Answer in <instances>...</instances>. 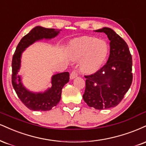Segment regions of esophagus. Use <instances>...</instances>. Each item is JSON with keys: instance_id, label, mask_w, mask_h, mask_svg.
Segmentation results:
<instances>
[{"instance_id": "esophagus-1", "label": "esophagus", "mask_w": 146, "mask_h": 146, "mask_svg": "<svg viewBox=\"0 0 146 146\" xmlns=\"http://www.w3.org/2000/svg\"><path fill=\"white\" fill-rule=\"evenodd\" d=\"M77 76H78V73H77V71H73V72H71V73L70 74V79H71V80H73V79L76 78Z\"/></svg>"}]
</instances>
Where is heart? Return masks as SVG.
I'll list each match as a JSON object with an SVG mask.
<instances>
[{
  "instance_id": "1",
  "label": "heart",
  "mask_w": 146,
  "mask_h": 146,
  "mask_svg": "<svg viewBox=\"0 0 146 146\" xmlns=\"http://www.w3.org/2000/svg\"><path fill=\"white\" fill-rule=\"evenodd\" d=\"M69 56L73 60H81L80 68L84 73L96 71L106 59L109 52L104 40L84 36L72 41L68 48Z\"/></svg>"
}]
</instances>
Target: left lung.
<instances>
[{
    "mask_svg": "<svg viewBox=\"0 0 146 146\" xmlns=\"http://www.w3.org/2000/svg\"><path fill=\"white\" fill-rule=\"evenodd\" d=\"M94 32L107 35L110 41V54L103 67L94 74L85 76L83 99L89 107L96 110L114 108L132 84V56L128 45L113 30L104 27Z\"/></svg>",
    "mask_w": 146,
    "mask_h": 146,
    "instance_id": "8db88e82",
    "label": "left lung"
}]
</instances>
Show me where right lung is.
<instances>
[{"instance_id": "add662e5", "label": "right lung", "mask_w": 146, "mask_h": 146, "mask_svg": "<svg viewBox=\"0 0 146 146\" xmlns=\"http://www.w3.org/2000/svg\"><path fill=\"white\" fill-rule=\"evenodd\" d=\"M61 30L36 26L20 40L13 54L12 59V85L21 101L33 111H49L59 103L62 88L69 81V73L63 72L52 75L51 80L52 87L44 92L30 91L23 85L22 77L18 74L21 67L22 53L28 47L36 41L53 38Z\"/></svg>"}]
</instances>
